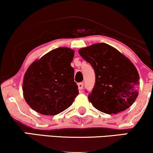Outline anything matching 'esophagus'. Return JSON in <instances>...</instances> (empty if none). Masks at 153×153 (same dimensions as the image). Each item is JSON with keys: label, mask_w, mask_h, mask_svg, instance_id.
I'll use <instances>...</instances> for the list:
<instances>
[{"label": "esophagus", "mask_w": 153, "mask_h": 153, "mask_svg": "<svg viewBox=\"0 0 153 153\" xmlns=\"http://www.w3.org/2000/svg\"><path fill=\"white\" fill-rule=\"evenodd\" d=\"M78 89L79 90H82V88H83V83H82V82H79V83L78 84Z\"/></svg>", "instance_id": "1"}]
</instances>
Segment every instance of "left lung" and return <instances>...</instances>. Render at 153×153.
I'll list each match as a JSON object with an SVG mask.
<instances>
[{
    "label": "left lung",
    "mask_w": 153,
    "mask_h": 153,
    "mask_svg": "<svg viewBox=\"0 0 153 153\" xmlns=\"http://www.w3.org/2000/svg\"><path fill=\"white\" fill-rule=\"evenodd\" d=\"M78 52L94 70L96 82L88 100L96 109L115 114L133 104L139 94L140 76L127 57L105 43L94 44Z\"/></svg>",
    "instance_id": "8db88e82"
}]
</instances>
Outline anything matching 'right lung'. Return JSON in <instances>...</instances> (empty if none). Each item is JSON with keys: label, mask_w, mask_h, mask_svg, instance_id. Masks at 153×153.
Instances as JSON below:
<instances>
[{"label": "right lung", "mask_w": 153, "mask_h": 153, "mask_svg": "<svg viewBox=\"0 0 153 153\" xmlns=\"http://www.w3.org/2000/svg\"><path fill=\"white\" fill-rule=\"evenodd\" d=\"M74 53L68 47H59L29 67L22 89L32 109L44 115H56L71 106L79 94L71 65Z\"/></svg>", "instance_id": "1"}]
</instances>
